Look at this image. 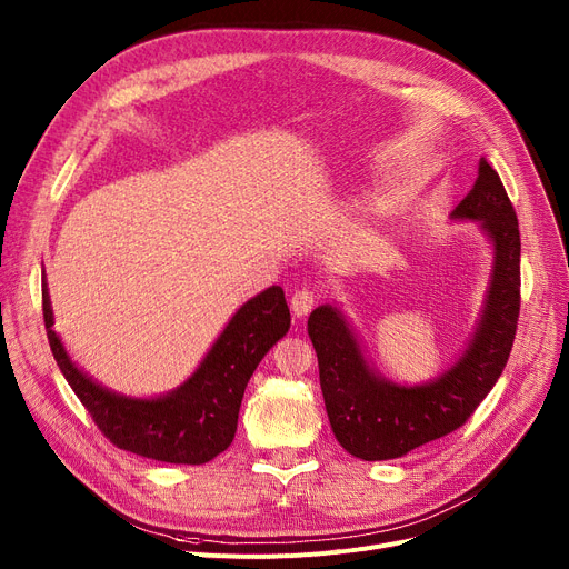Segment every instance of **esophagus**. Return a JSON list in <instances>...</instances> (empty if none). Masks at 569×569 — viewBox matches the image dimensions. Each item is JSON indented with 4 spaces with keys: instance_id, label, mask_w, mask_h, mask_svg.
<instances>
[{
    "instance_id": "34e87169",
    "label": "esophagus",
    "mask_w": 569,
    "mask_h": 569,
    "mask_svg": "<svg viewBox=\"0 0 569 569\" xmlns=\"http://www.w3.org/2000/svg\"><path fill=\"white\" fill-rule=\"evenodd\" d=\"M317 291L312 289V287H303V289H298L293 296H291V312L296 315V317H306L312 308H315V303H317Z\"/></svg>"
}]
</instances>
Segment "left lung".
<instances>
[{
	"mask_svg": "<svg viewBox=\"0 0 569 569\" xmlns=\"http://www.w3.org/2000/svg\"><path fill=\"white\" fill-rule=\"evenodd\" d=\"M452 218L480 220L496 259L476 336L437 381L407 388L377 377L338 308L321 306L308 319L332 433L347 452L365 461L402 457L459 429L510 358L521 308V239L515 207L487 158H480L478 179Z\"/></svg>",
	"mask_w": 569,
	"mask_h": 569,
	"instance_id": "obj_1",
	"label": "left lung"
}]
</instances>
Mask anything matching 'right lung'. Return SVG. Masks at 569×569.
Wrapping results in <instances>:
<instances>
[{
  "label": "right lung",
  "instance_id": "add662e5",
  "mask_svg": "<svg viewBox=\"0 0 569 569\" xmlns=\"http://www.w3.org/2000/svg\"><path fill=\"white\" fill-rule=\"evenodd\" d=\"M43 321L61 375L110 443L147 459L197 466L233 441L246 386L266 351L289 330L291 317L282 287L257 293L231 317L197 372L158 399L114 395L82 375L52 330L46 287Z\"/></svg>",
  "mask_w": 569,
  "mask_h": 569
}]
</instances>
